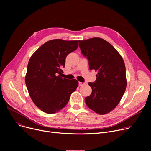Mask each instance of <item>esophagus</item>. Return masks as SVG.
Returning <instances> with one entry per match:
<instances>
[{
	"mask_svg": "<svg viewBox=\"0 0 151 151\" xmlns=\"http://www.w3.org/2000/svg\"><path fill=\"white\" fill-rule=\"evenodd\" d=\"M78 84H79V86H84V85L85 84V83H82V82H79V83H78Z\"/></svg>",
	"mask_w": 151,
	"mask_h": 151,
	"instance_id": "obj_1",
	"label": "esophagus"
}]
</instances>
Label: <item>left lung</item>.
<instances>
[{"instance_id":"obj_1","label":"left lung","mask_w":151,"mask_h":151,"mask_svg":"<svg viewBox=\"0 0 151 151\" xmlns=\"http://www.w3.org/2000/svg\"><path fill=\"white\" fill-rule=\"evenodd\" d=\"M79 46L89 61V69L98 72L95 82L89 83L92 91L85 98L86 104L97 114H106L118 105L126 89L124 60L111 45L101 38L80 40Z\"/></svg>"}]
</instances>
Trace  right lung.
Returning <instances> with one entry per match:
<instances>
[{
	"label": "right lung",
	"instance_id": "1",
	"mask_svg": "<svg viewBox=\"0 0 151 151\" xmlns=\"http://www.w3.org/2000/svg\"><path fill=\"white\" fill-rule=\"evenodd\" d=\"M78 47L77 40L61 39L42 45L29 59L25 82L30 96L42 111L54 114L64 108L78 81L61 77L67 55Z\"/></svg>",
	"mask_w": 151,
	"mask_h": 151
}]
</instances>
